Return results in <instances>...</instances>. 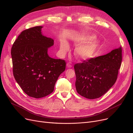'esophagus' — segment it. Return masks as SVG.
<instances>
[{
	"mask_svg": "<svg viewBox=\"0 0 133 133\" xmlns=\"http://www.w3.org/2000/svg\"><path fill=\"white\" fill-rule=\"evenodd\" d=\"M67 66L68 68L72 67V63H71V62H67Z\"/></svg>",
	"mask_w": 133,
	"mask_h": 133,
	"instance_id": "esophagus-1",
	"label": "esophagus"
}]
</instances>
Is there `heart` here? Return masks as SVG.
Listing matches in <instances>:
<instances>
[{
  "instance_id": "heart-1",
  "label": "heart",
  "mask_w": 133,
  "mask_h": 133,
  "mask_svg": "<svg viewBox=\"0 0 133 133\" xmlns=\"http://www.w3.org/2000/svg\"><path fill=\"white\" fill-rule=\"evenodd\" d=\"M95 37L92 35H86L80 39V43L88 42L78 47L76 50V54L79 59L82 60L88 59L93 55L97 46L96 41H92ZM69 49V45L66 41H62L60 45L61 52L65 53Z\"/></svg>"
}]
</instances>
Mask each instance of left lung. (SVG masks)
Masks as SVG:
<instances>
[{"label":"left lung","mask_w":133,"mask_h":133,"mask_svg":"<svg viewBox=\"0 0 133 133\" xmlns=\"http://www.w3.org/2000/svg\"><path fill=\"white\" fill-rule=\"evenodd\" d=\"M122 47L108 54L92 57L74 66L78 93L86 98H98L110 89L117 79L122 62Z\"/></svg>","instance_id":"obj_1"}]
</instances>
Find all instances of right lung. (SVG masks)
<instances>
[{"label": "right lung", "mask_w": 133, "mask_h": 133, "mask_svg": "<svg viewBox=\"0 0 133 133\" xmlns=\"http://www.w3.org/2000/svg\"><path fill=\"white\" fill-rule=\"evenodd\" d=\"M41 26L23 31L11 48L13 74L29 96L39 98L53 92L55 83L65 70L64 60L49 57L48 48L54 40L43 36Z\"/></svg>", "instance_id": "add662e5"}]
</instances>
